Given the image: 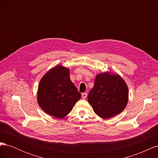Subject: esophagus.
<instances>
[{
	"mask_svg": "<svg viewBox=\"0 0 158 158\" xmlns=\"http://www.w3.org/2000/svg\"><path fill=\"white\" fill-rule=\"evenodd\" d=\"M87 95H88V94L86 93H82V98L83 99H85L87 98Z\"/></svg>",
	"mask_w": 158,
	"mask_h": 158,
	"instance_id": "obj_1",
	"label": "esophagus"
}]
</instances>
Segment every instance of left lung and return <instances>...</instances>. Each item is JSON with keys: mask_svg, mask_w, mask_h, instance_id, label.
<instances>
[{"mask_svg": "<svg viewBox=\"0 0 158 158\" xmlns=\"http://www.w3.org/2000/svg\"><path fill=\"white\" fill-rule=\"evenodd\" d=\"M89 103L95 113L107 119L117 115L126 107L128 89L125 80L118 74L110 71L95 76L94 86L88 95Z\"/></svg>", "mask_w": 158, "mask_h": 158, "instance_id": "left-lung-1", "label": "left lung"}]
</instances>
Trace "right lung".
<instances>
[{"label": "right lung", "mask_w": 158, "mask_h": 158, "mask_svg": "<svg viewBox=\"0 0 158 158\" xmlns=\"http://www.w3.org/2000/svg\"><path fill=\"white\" fill-rule=\"evenodd\" d=\"M81 94L71 82L70 70L56 65L49 70L38 85L37 99L41 109L57 118H63L72 111Z\"/></svg>", "instance_id": "obj_1"}]
</instances>
